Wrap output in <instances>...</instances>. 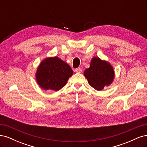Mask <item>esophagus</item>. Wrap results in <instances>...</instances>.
Listing matches in <instances>:
<instances>
[{
  "mask_svg": "<svg viewBox=\"0 0 147 147\" xmlns=\"http://www.w3.org/2000/svg\"><path fill=\"white\" fill-rule=\"evenodd\" d=\"M75 72H76L77 73H81V72H82V68L78 67V68L75 69Z\"/></svg>",
  "mask_w": 147,
  "mask_h": 147,
  "instance_id": "esophagus-1",
  "label": "esophagus"
}]
</instances>
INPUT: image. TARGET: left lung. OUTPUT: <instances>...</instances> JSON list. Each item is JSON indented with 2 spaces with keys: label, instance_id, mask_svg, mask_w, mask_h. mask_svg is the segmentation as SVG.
Returning a JSON list of instances; mask_svg holds the SVG:
<instances>
[{
  "label": "left lung",
  "instance_id": "obj_1",
  "mask_svg": "<svg viewBox=\"0 0 147 147\" xmlns=\"http://www.w3.org/2000/svg\"><path fill=\"white\" fill-rule=\"evenodd\" d=\"M84 77L90 85L97 91H101L112 83L115 78L113 66L105 60L94 57L91 61L90 67L84 72Z\"/></svg>",
  "mask_w": 147,
  "mask_h": 147
}]
</instances>
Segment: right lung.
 Returning <instances> with one entry per match:
<instances>
[{"label":"right lung","mask_w":147,"mask_h":147,"mask_svg":"<svg viewBox=\"0 0 147 147\" xmlns=\"http://www.w3.org/2000/svg\"><path fill=\"white\" fill-rule=\"evenodd\" d=\"M73 75L69 64L58 57H48L38 66L35 78L40 87L44 90L57 91L67 83Z\"/></svg>","instance_id":"add662e5"}]
</instances>
